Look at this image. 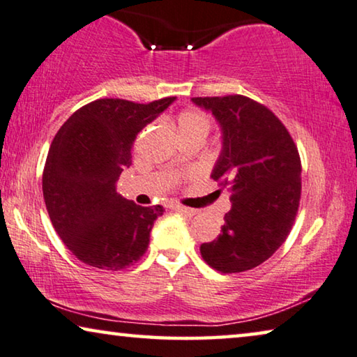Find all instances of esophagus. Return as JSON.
I'll return each mask as SVG.
<instances>
[{
	"instance_id": "obj_1",
	"label": "esophagus",
	"mask_w": 357,
	"mask_h": 357,
	"mask_svg": "<svg viewBox=\"0 0 357 357\" xmlns=\"http://www.w3.org/2000/svg\"><path fill=\"white\" fill-rule=\"evenodd\" d=\"M174 209L177 211V213L183 214V215H187V217H193L196 213H198V211L193 209V208H187V206H180V204L174 206Z\"/></svg>"
}]
</instances>
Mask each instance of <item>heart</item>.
Here are the masks:
<instances>
[{
    "mask_svg": "<svg viewBox=\"0 0 357 357\" xmlns=\"http://www.w3.org/2000/svg\"><path fill=\"white\" fill-rule=\"evenodd\" d=\"M180 138L206 137L211 128V117L198 107H188L177 116Z\"/></svg>",
    "mask_w": 357,
    "mask_h": 357,
    "instance_id": "1",
    "label": "heart"
}]
</instances>
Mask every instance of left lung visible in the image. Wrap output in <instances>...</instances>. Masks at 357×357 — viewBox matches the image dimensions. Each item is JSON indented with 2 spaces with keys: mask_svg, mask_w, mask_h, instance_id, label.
Returning <instances> with one entry per match:
<instances>
[{
  "mask_svg": "<svg viewBox=\"0 0 357 357\" xmlns=\"http://www.w3.org/2000/svg\"><path fill=\"white\" fill-rule=\"evenodd\" d=\"M222 128V151L211 174L231 191L220 234L201 256L222 273L267 261L287 240L301 199V159L280 119L243 95L191 98Z\"/></svg>",
  "mask_w": 357,
  "mask_h": 357,
  "instance_id": "8db88e82",
  "label": "left lung"
}]
</instances>
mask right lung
I'll return each mask as SVG.
<instances>
[{
  "mask_svg": "<svg viewBox=\"0 0 357 357\" xmlns=\"http://www.w3.org/2000/svg\"><path fill=\"white\" fill-rule=\"evenodd\" d=\"M174 100H96L56 133L43 170V198L54 230L79 261L122 271L146 252L162 206H138L119 195L116 183L130 167L138 133Z\"/></svg>",
  "mask_w": 357,
  "mask_h": 357,
  "instance_id": "obj_1",
  "label": "right lung"
}]
</instances>
